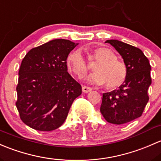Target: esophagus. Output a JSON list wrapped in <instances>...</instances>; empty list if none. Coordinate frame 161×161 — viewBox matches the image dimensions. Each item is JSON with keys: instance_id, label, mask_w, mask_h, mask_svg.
<instances>
[{"instance_id": "1", "label": "esophagus", "mask_w": 161, "mask_h": 161, "mask_svg": "<svg viewBox=\"0 0 161 161\" xmlns=\"http://www.w3.org/2000/svg\"><path fill=\"white\" fill-rule=\"evenodd\" d=\"M92 91V88L90 87H87V86H83L82 87V92L84 93H88Z\"/></svg>"}]
</instances>
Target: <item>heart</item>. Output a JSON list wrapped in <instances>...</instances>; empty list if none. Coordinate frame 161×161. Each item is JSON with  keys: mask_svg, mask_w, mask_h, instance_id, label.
Segmentation results:
<instances>
[{"mask_svg": "<svg viewBox=\"0 0 161 161\" xmlns=\"http://www.w3.org/2000/svg\"><path fill=\"white\" fill-rule=\"evenodd\" d=\"M91 58L97 64L94 66V73L89 75L87 80L92 84L102 85L106 84L108 89L120 87L126 79L125 64L117 59V56L106 47H97L92 51ZM69 71L78 78H82L89 70L88 65L80 51H73L67 58Z\"/></svg>", "mask_w": 161, "mask_h": 161, "instance_id": "b5f03b06", "label": "heart"}]
</instances>
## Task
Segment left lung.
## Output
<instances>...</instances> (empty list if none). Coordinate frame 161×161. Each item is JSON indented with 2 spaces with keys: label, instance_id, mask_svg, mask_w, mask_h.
I'll return each mask as SVG.
<instances>
[{
  "label": "left lung",
  "instance_id": "obj_1",
  "mask_svg": "<svg viewBox=\"0 0 161 161\" xmlns=\"http://www.w3.org/2000/svg\"><path fill=\"white\" fill-rule=\"evenodd\" d=\"M112 45L122 56L127 68L125 82L117 89L104 93L100 111L109 123L121 125L140 117L149 101L151 67L141 49L115 39Z\"/></svg>",
  "mask_w": 161,
  "mask_h": 161
}]
</instances>
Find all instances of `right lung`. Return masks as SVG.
Instances as JSON below:
<instances>
[{"label": "right lung", "mask_w": 161, "mask_h": 161, "mask_svg": "<svg viewBox=\"0 0 161 161\" xmlns=\"http://www.w3.org/2000/svg\"><path fill=\"white\" fill-rule=\"evenodd\" d=\"M77 46L54 39L31 49L21 61L15 105L20 119L36 130L59 128L67 119L81 86L67 72V58Z\"/></svg>", "instance_id": "1"}]
</instances>
